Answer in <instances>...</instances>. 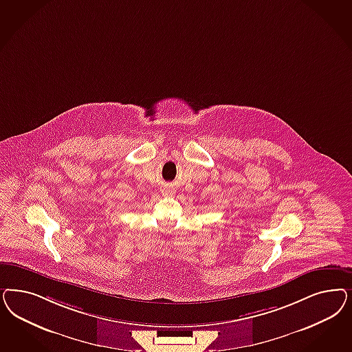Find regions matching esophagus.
<instances>
[{"mask_svg": "<svg viewBox=\"0 0 352 352\" xmlns=\"http://www.w3.org/2000/svg\"><path fill=\"white\" fill-rule=\"evenodd\" d=\"M162 193L164 194V195H172L173 190L172 189H164Z\"/></svg>", "mask_w": 352, "mask_h": 352, "instance_id": "esophagus-1", "label": "esophagus"}]
</instances>
